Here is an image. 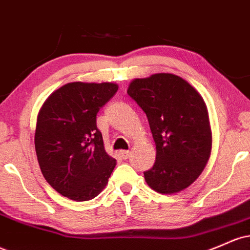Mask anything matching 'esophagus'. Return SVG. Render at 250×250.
Instances as JSON below:
<instances>
[{
    "label": "esophagus",
    "mask_w": 250,
    "mask_h": 250,
    "mask_svg": "<svg viewBox=\"0 0 250 250\" xmlns=\"http://www.w3.org/2000/svg\"><path fill=\"white\" fill-rule=\"evenodd\" d=\"M120 154H121V156H122V159H125H125L129 158L130 152H129V150H121Z\"/></svg>",
    "instance_id": "1"
}]
</instances>
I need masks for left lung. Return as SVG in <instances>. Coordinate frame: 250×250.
Returning <instances> with one entry per match:
<instances>
[{"label":"left lung","instance_id":"obj_1","mask_svg":"<svg viewBox=\"0 0 250 250\" xmlns=\"http://www.w3.org/2000/svg\"><path fill=\"white\" fill-rule=\"evenodd\" d=\"M127 92L146 114L155 142V163L144 172L148 185L164 194L190 186L211 152L209 116L202 96L172 73L134 79Z\"/></svg>","mask_w":250,"mask_h":250}]
</instances>
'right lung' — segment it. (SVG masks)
<instances>
[{
    "label": "right lung",
    "mask_w": 250,
    "mask_h": 250,
    "mask_svg": "<svg viewBox=\"0 0 250 250\" xmlns=\"http://www.w3.org/2000/svg\"><path fill=\"white\" fill-rule=\"evenodd\" d=\"M117 90L114 83H68L49 96L38 115L34 144L41 172L72 201L95 198L116 165L104 149L96 116Z\"/></svg>",
    "instance_id": "obj_1"
}]
</instances>
